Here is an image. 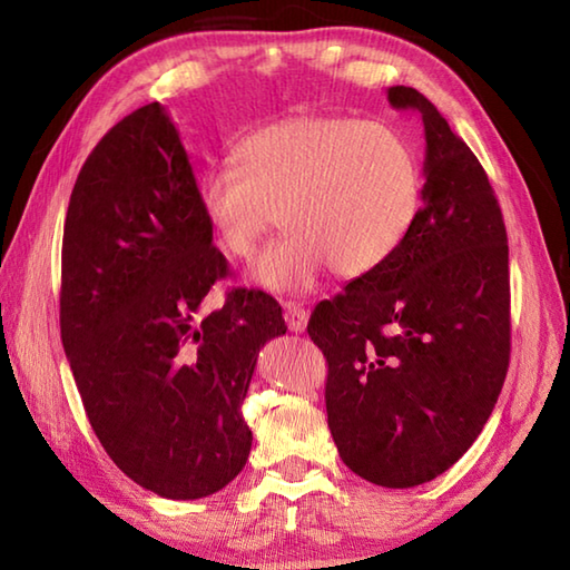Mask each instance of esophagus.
Masks as SVG:
<instances>
[{
    "label": "esophagus",
    "mask_w": 570,
    "mask_h": 570,
    "mask_svg": "<svg viewBox=\"0 0 570 570\" xmlns=\"http://www.w3.org/2000/svg\"><path fill=\"white\" fill-rule=\"evenodd\" d=\"M284 321L288 325V331L292 333H304L306 325H308V311L298 304H292V301H286L284 304Z\"/></svg>",
    "instance_id": "34e87169"
}]
</instances>
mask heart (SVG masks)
<instances>
[{"mask_svg": "<svg viewBox=\"0 0 570 570\" xmlns=\"http://www.w3.org/2000/svg\"><path fill=\"white\" fill-rule=\"evenodd\" d=\"M423 171L414 144L392 125L355 117L298 115L242 137L233 164L198 184V210L215 245L247 262L276 223L252 282L301 292L325 266L337 278L390 262L414 227Z\"/></svg>", "mask_w": 570, "mask_h": 570, "instance_id": "heart-1", "label": "heart"}]
</instances>
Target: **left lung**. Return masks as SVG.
Masks as SVG:
<instances>
[{"label": "left lung", "mask_w": 570, "mask_h": 570, "mask_svg": "<svg viewBox=\"0 0 570 570\" xmlns=\"http://www.w3.org/2000/svg\"><path fill=\"white\" fill-rule=\"evenodd\" d=\"M426 135L423 205L394 257L311 313L343 463L382 488L439 478L485 426L510 367V247L485 168L414 88L386 90Z\"/></svg>", "instance_id": "left-lung-1"}]
</instances>
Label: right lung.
Returning a JSON list of instances; mask_svg holds the SVG:
<instances>
[{
  "instance_id": "add662e5",
  "label": "right lung",
  "mask_w": 570,
  "mask_h": 570,
  "mask_svg": "<svg viewBox=\"0 0 570 570\" xmlns=\"http://www.w3.org/2000/svg\"><path fill=\"white\" fill-rule=\"evenodd\" d=\"M227 259L198 210V184L159 102L117 122L70 193L60 341L85 414L115 465L166 500H200L245 468L242 416L257 355L286 333L254 288L203 298Z\"/></svg>"
}]
</instances>
